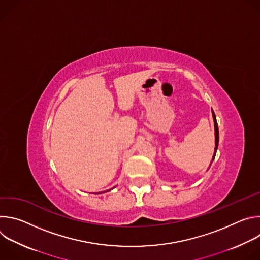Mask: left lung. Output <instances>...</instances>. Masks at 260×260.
<instances>
[{
	"instance_id": "1",
	"label": "left lung",
	"mask_w": 260,
	"mask_h": 260,
	"mask_svg": "<svg viewBox=\"0 0 260 260\" xmlns=\"http://www.w3.org/2000/svg\"><path fill=\"white\" fill-rule=\"evenodd\" d=\"M213 119H214V125H215V152H214V156H213V160H214L217 148H218V143H219V129H218V124H217V120H216V116H215L214 112H213Z\"/></svg>"
}]
</instances>
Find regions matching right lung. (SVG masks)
<instances>
[{"instance_id": "add662e5", "label": "right lung", "mask_w": 260, "mask_h": 260, "mask_svg": "<svg viewBox=\"0 0 260 260\" xmlns=\"http://www.w3.org/2000/svg\"><path fill=\"white\" fill-rule=\"evenodd\" d=\"M107 191H108V190H107Z\"/></svg>"}]
</instances>
